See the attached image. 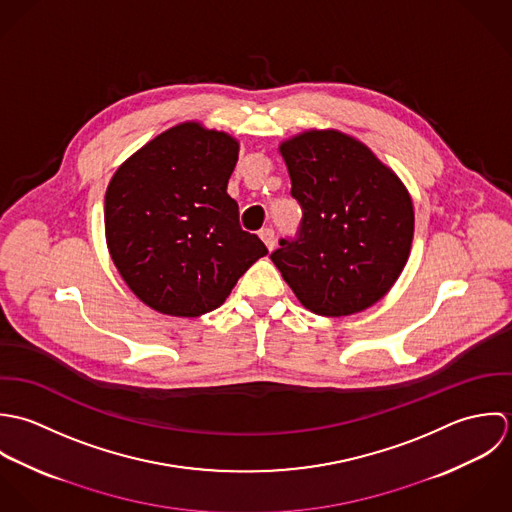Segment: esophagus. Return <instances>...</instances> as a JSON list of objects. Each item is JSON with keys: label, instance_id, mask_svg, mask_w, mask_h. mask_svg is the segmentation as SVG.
<instances>
[{"label": "esophagus", "instance_id": "34e87169", "mask_svg": "<svg viewBox=\"0 0 512 512\" xmlns=\"http://www.w3.org/2000/svg\"><path fill=\"white\" fill-rule=\"evenodd\" d=\"M259 235H261L263 243L267 245V249H269V251H273V249H275V243H277V241H275V231H273L271 227H265V229H261V233H259Z\"/></svg>", "mask_w": 512, "mask_h": 512}]
</instances>
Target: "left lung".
<instances>
[{"label":"left lung","instance_id":"1","mask_svg":"<svg viewBox=\"0 0 512 512\" xmlns=\"http://www.w3.org/2000/svg\"><path fill=\"white\" fill-rule=\"evenodd\" d=\"M279 152L303 225L297 241H279L271 261L314 314L376 305L408 263L415 223L408 188L364 142L336 128L299 132Z\"/></svg>","mask_w":512,"mask_h":512}]
</instances>
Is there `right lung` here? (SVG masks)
Returning <instances> with one entry per match:
<instances>
[{
	"mask_svg": "<svg viewBox=\"0 0 512 512\" xmlns=\"http://www.w3.org/2000/svg\"><path fill=\"white\" fill-rule=\"evenodd\" d=\"M239 140L180 122L126 158L104 196L106 247L146 307L196 318L221 307L239 277L269 251L239 227L227 194Z\"/></svg>",
	"mask_w": 512,
	"mask_h": 512,
	"instance_id": "obj_1",
	"label": "right lung"
}]
</instances>
